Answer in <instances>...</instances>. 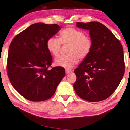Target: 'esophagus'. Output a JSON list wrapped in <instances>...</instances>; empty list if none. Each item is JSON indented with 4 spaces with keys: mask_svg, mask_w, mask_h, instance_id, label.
Masks as SVG:
<instances>
[{
    "mask_svg": "<svg viewBox=\"0 0 130 130\" xmlns=\"http://www.w3.org/2000/svg\"><path fill=\"white\" fill-rule=\"evenodd\" d=\"M72 72V70H70V69H65V73H66V74H67L71 73Z\"/></svg>",
    "mask_w": 130,
    "mask_h": 130,
    "instance_id": "esophagus-1",
    "label": "esophagus"
}]
</instances>
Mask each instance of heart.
I'll list each match as a JSON object with an SVG mask.
<instances>
[{
  "label": "heart",
  "mask_w": 130,
  "mask_h": 130,
  "mask_svg": "<svg viewBox=\"0 0 130 130\" xmlns=\"http://www.w3.org/2000/svg\"><path fill=\"white\" fill-rule=\"evenodd\" d=\"M59 38L50 37L47 41V48L53 56L60 54L62 44L68 46V55L56 58L55 64L65 68L73 67L79 61L90 55L92 49V41L90 36L85 35L82 30L74 27H68L60 33Z\"/></svg>",
  "instance_id": "b5f03b06"
}]
</instances>
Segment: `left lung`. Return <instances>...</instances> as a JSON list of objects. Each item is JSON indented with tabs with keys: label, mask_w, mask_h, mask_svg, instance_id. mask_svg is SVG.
Wrapping results in <instances>:
<instances>
[{
	"label": "left lung",
	"mask_w": 130,
	"mask_h": 130,
	"mask_svg": "<svg viewBox=\"0 0 130 130\" xmlns=\"http://www.w3.org/2000/svg\"><path fill=\"white\" fill-rule=\"evenodd\" d=\"M77 26L90 31L93 45L90 55L74 70L77 80L74 88L85 100H104L114 93L123 77V47L110 30L100 22H78Z\"/></svg>",
	"instance_id": "obj_1"
}]
</instances>
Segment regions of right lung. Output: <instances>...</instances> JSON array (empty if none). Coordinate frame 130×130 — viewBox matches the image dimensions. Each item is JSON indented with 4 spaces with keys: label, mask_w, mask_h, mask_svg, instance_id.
<instances>
[{
    "label": "right lung",
    "mask_w": 130,
    "mask_h": 130,
    "mask_svg": "<svg viewBox=\"0 0 130 130\" xmlns=\"http://www.w3.org/2000/svg\"><path fill=\"white\" fill-rule=\"evenodd\" d=\"M58 25L36 23L13 39L9 45L7 71L16 90L24 98L42 101L54 95L64 77L65 69H50L52 62L47 41L59 31Z\"/></svg>",
    "instance_id": "right-lung-1"
}]
</instances>
